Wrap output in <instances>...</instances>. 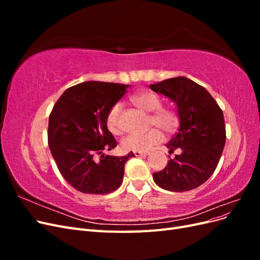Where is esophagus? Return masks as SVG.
Listing matches in <instances>:
<instances>
[{
  "label": "esophagus",
  "mask_w": 260,
  "mask_h": 260,
  "mask_svg": "<svg viewBox=\"0 0 260 260\" xmlns=\"http://www.w3.org/2000/svg\"><path fill=\"white\" fill-rule=\"evenodd\" d=\"M133 153H135L136 156H146V155H148V153H146V152H133Z\"/></svg>",
  "instance_id": "1"
}]
</instances>
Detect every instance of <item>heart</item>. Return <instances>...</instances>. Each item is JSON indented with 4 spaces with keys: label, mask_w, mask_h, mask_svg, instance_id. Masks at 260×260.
<instances>
[{
    "label": "heart",
    "mask_w": 260,
    "mask_h": 260,
    "mask_svg": "<svg viewBox=\"0 0 260 260\" xmlns=\"http://www.w3.org/2000/svg\"><path fill=\"white\" fill-rule=\"evenodd\" d=\"M132 103L138 108L146 113H152L149 123L155 124L165 132H174L179 124L178 113L171 107H161V101L152 92H140L131 98ZM121 104L116 103L106 115V125L114 135L121 132L120 125ZM162 139V133L159 129L153 128L144 133L129 135L121 141V146L125 151L146 152L155 144L159 143Z\"/></svg>",
    "instance_id": "b5f03b06"
}]
</instances>
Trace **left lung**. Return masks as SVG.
Returning a JSON list of instances; mask_svg holds the SVG:
<instances>
[{
  "instance_id": "left-lung-1",
  "label": "left lung",
  "mask_w": 260,
  "mask_h": 260,
  "mask_svg": "<svg viewBox=\"0 0 260 260\" xmlns=\"http://www.w3.org/2000/svg\"><path fill=\"white\" fill-rule=\"evenodd\" d=\"M154 92L170 99L177 107L180 127L166 145L180 155L153 174L164 190L184 192L202 185L214 174L225 144L221 108L209 92L185 77H176L149 85Z\"/></svg>"
}]
</instances>
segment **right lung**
Masks as SVG:
<instances>
[{
	"instance_id": "obj_1",
	"label": "right lung",
	"mask_w": 260,
	"mask_h": 260,
	"mask_svg": "<svg viewBox=\"0 0 260 260\" xmlns=\"http://www.w3.org/2000/svg\"><path fill=\"white\" fill-rule=\"evenodd\" d=\"M129 88L127 84L86 81L67 89L49 117V146L61 176L76 190L107 194L122 183L125 156L105 155L117 146L106 115Z\"/></svg>"
}]
</instances>
